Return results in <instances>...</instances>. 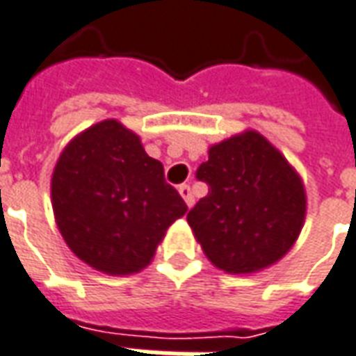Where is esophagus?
Masks as SVG:
<instances>
[{
    "label": "esophagus",
    "mask_w": 356,
    "mask_h": 356,
    "mask_svg": "<svg viewBox=\"0 0 356 356\" xmlns=\"http://www.w3.org/2000/svg\"><path fill=\"white\" fill-rule=\"evenodd\" d=\"M178 191H180V195H182V199L186 201V205H193V195H191L190 184H180V186H178Z\"/></svg>",
    "instance_id": "obj_1"
}]
</instances>
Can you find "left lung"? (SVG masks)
Instances as JSON below:
<instances>
[{
    "label": "left lung",
    "mask_w": 356,
    "mask_h": 356,
    "mask_svg": "<svg viewBox=\"0 0 356 356\" xmlns=\"http://www.w3.org/2000/svg\"><path fill=\"white\" fill-rule=\"evenodd\" d=\"M195 176L209 193L188 224L214 266L253 274L291 249L307 214L305 186L264 136L247 130L216 143Z\"/></svg>",
    "instance_id": "1"
}]
</instances>
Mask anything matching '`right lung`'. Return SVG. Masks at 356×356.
Masks as SVG:
<instances>
[{
	"mask_svg": "<svg viewBox=\"0 0 356 356\" xmlns=\"http://www.w3.org/2000/svg\"><path fill=\"white\" fill-rule=\"evenodd\" d=\"M63 239L80 261L113 276L151 263L168 226L188 205L165 168L118 120H103L63 149L51 176Z\"/></svg>",
	"mask_w": 356,
	"mask_h": 356,
	"instance_id": "1",
	"label": "right lung"
}]
</instances>
